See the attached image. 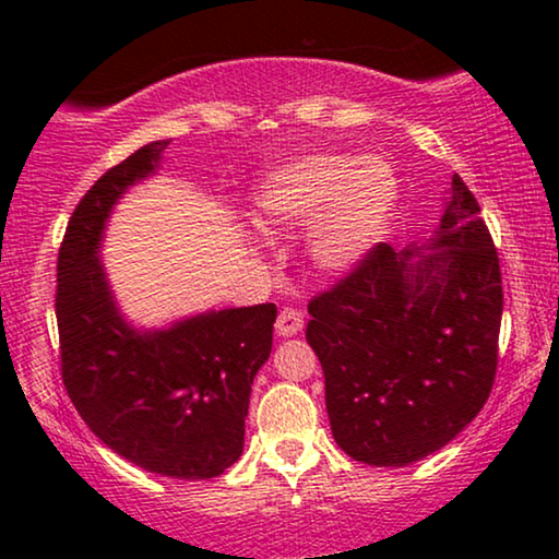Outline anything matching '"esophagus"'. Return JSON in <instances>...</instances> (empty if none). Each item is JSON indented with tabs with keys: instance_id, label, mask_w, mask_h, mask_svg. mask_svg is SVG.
Wrapping results in <instances>:
<instances>
[{
	"instance_id": "esophagus-1",
	"label": "esophagus",
	"mask_w": 559,
	"mask_h": 559,
	"mask_svg": "<svg viewBox=\"0 0 559 559\" xmlns=\"http://www.w3.org/2000/svg\"><path fill=\"white\" fill-rule=\"evenodd\" d=\"M274 328H277V335H282V338L297 335L302 331V312H297L295 308H285L280 312V318H277V323H274Z\"/></svg>"
}]
</instances>
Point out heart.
Listing matches in <instances>:
<instances>
[{"label": "heart", "mask_w": 559, "mask_h": 559, "mask_svg": "<svg viewBox=\"0 0 559 559\" xmlns=\"http://www.w3.org/2000/svg\"><path fill=\"white\" fill-rule=\"evenodd\" d=\"M400 178L381 155L310 152L274 167L254 188V224L266 234L310 226V262L348 274L392 226Z\"/></svg>", "instance_id": "1"}]
</instances>
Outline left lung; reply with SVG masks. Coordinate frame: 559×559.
<instances>
[{
  "label": "left lung",
  "mask_w": 559,
  "mask_h": 559,
  "mask_svg": "<svg viewBox=\"0 0 559 559\" xmlns=\"http://www.w3.org/2000/svg\"><path fill=\"white\" fill-rule=\"evenodd\" d=\"M461 175L423 247L377 243L312 297L305 331L325 373L333 438L354 461L402 468L448 445L491 394L499 254Z\"/></svg>",
  "instance_id": "8db88e82"
}]
</instances>
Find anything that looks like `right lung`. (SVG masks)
Masks as SVG:
<instances>
[{"instance_id": "obj_1", "label": "right lung", "mask_w": 559, "mask_h": 559, "mask_svg": "<svg viewBox=\"0 0 559 559\" xmlns=\"http://www.w3.org/2000/svg\"><path fill=\"white\" fill-rule=\"evenodd\" d=\"M167 144H144L104 173L68 221L56 289L60 371L106 448L159 476L205 480L239 461L277 308L209 310L157 331L121 316L98 259L106 221L129 188L157 173Z\"/></svg>"}]
</instances>
